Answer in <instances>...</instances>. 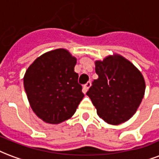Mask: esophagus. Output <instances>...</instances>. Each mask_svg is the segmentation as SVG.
Returning <instances> with one entry per match:
<instances>
[{
	"mask_svg": "<svg viewBox=\"0 0 159 159\" xmlns=\"http://www.w3.org/2000/svg\"><path fill=\"white\" fill-rule=\"evenodd\" d=\"M90 86H91V83H90V82H88L86 84H84V85H83V93H86L87 91H88V90H89V89L90 88Z\"/></svg>",
	"mask_w": 159,
	"mask_h": 159,
	"instance_id": "obj_1",
	"label": "esophagus"
}]
</instances>
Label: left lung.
Listing matches in <instances>:
<instances>
[{"label": "left lung", "mask_w": 159, "mask_h": 159, "mask_svg": "<svg viewBox=\"0 0 159 159\" xmlns=\"http://www.w3.org/2000/svg\"><path fill=\"white\" fill-rule=\"evenodd\" d=\"M94 63L99 77L93 80L87 95L105 122L112 125L126 122L136 112L145 94L142 74L130 61L116 53Z\"/></svg>", "instance_id": "8db88e82"}]
</instances>
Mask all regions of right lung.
<instances>
[{
	"label": "right lung",
	"instance_id": "right-lung-1",
	"mask_svg": "<svg viewBox=\"0 0 159 159\" xmlns=\"http://www.w3.org/2000/svg\"><path fill=\"white\" fill-rule=\"evenodd\" d=\"M76 59L58 48L38 57L24 76V87L33 111L45 123L58 124L69 119L84 97L74 71Z\"/></svg>",
	"mask_w": 159,
	"mask_h": 159
}]
</instances>
